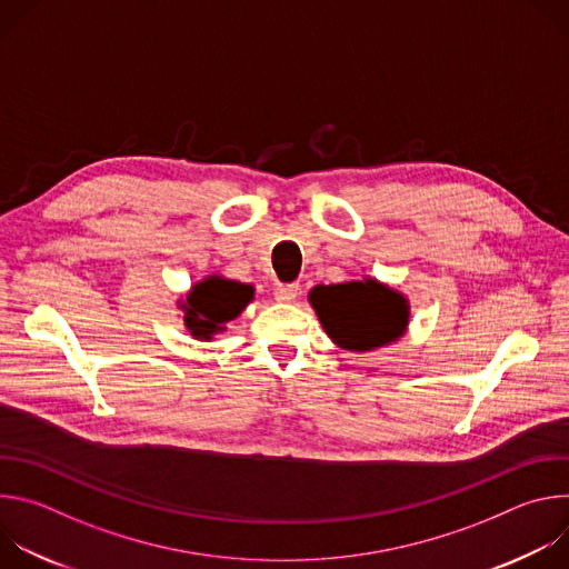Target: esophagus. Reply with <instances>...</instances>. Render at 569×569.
<instances>
[{
  "label": "esophagus",
  "instance_id": "1",
  "mask_svg": "<svg viewBox=\"0 0 569 569\" xmlns=\"http://www.w3.org/2000/svg\"><path fill=\"white\" fill-rule=\"evenodd\" d=\"M299 297V286L297 283H286V286H279L274 290V299L281 301V303H290Z\"/></svg>",
  "mask_w": 569,
  "mask_h": 569
}]
</instances>
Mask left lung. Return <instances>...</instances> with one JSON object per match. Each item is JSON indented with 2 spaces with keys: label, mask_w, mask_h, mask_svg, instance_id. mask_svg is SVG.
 <instances>
[{
  "label": "left lung",
  "mask_w": 569,
  "mask_h": 569,
  "mask_svg": "<svg viewBox=\"0 0 569 569\" xmlns=\"http://www.w3.org/2000/svg\"><path fill=\"white\" fill-rule=\"evenodd\" d=\"M308 303L333 345L356 353L398 342L412 315L408 295L369 274L360 281L319 283L308 292Z\"/></svg>",
  "instance_id": "left-lung-1"
}]
</instances>
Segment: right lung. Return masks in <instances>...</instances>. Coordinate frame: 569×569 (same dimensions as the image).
Returning <instances> with one entry per match:
<instances>
[{
  "mask_svg": "<svg viewBox=\"0 0 569 569\" xmlns=\"http://www.w3.org/2000/svg\"><path fill=\"white\" fill-rule=\"evenodd\" d=\"M254 301V286L222 274H207L191 290L178 299L184 329L193 340L211 342L227 331V323L236 319Z\"/></svg>",
  "mask_w": 569,
  "mask_h": 569,
  "instance_id": "right-lung-1",
  "label": "right lung"
}]
</instances>
